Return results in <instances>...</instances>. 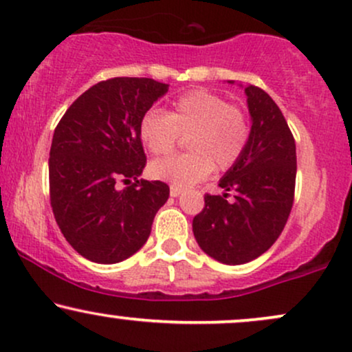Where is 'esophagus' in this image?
<instances>
[{
  "mask_svg": "<svg viewBox=\"0 0 352 352\" xmlns=\"http://www.w3.org/2000/svg\"><path fill=\"white\" fill-rule=\"evenodd\" d=\"M181 192H183V191H181L179 188H175V186H171V189H169V194H171V197H177Z\"/></svg>",
  "mask_w": 352,
  "mask_h": 352,
  "instance_id": "1",
  "label": "esophagus"
}]
</instances>
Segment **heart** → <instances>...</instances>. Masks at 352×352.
Wrapping results in <instances>:
<instances>
[{
  "instance_id": "1",
  "label": "heart",
  "mask_w": 352,
  "mask_h": 352,
  "mask_svg": "<svg viewBox=\"0 0 352 352\" xmlns=\"http://www.w3.org/2000/svg\"><path fill=\"white\" fill-rule=\"evenodd\" d=\"M179 135H186L189 153L155 161L150 175L175 188H188L204 179L214 166L229 169L237 163L249 140V125L243 111L224 97L191 90L177 97L168 113L151 109L140 122L142 142L155 156L169 155Z\"/></svg>"
}]
</instances>
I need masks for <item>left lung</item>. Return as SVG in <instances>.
<instances>
[{"mask_svg":"<svg viewBox=\"0 0 352 352\" xmlns=\"http://www.w3.org/2000/svg\"><path fill=\"white\" fill-rule=\"evenodd\" d=\"M239 85L252 120L249 140L219 181L222 196L206 194L192 221L201 249L226 265L252 262L274 245L290 216L296 177L295 140L278 105L258 87ZM229 190L232 201H226Z\"/></svg>","mask_w":352,"mask_h":352,"instance_id":"8db88e82","label":"left lung"}]
</instances>
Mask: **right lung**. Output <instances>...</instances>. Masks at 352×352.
<instances>
[{
	"mask_svg": "<svg viewBox=\"0 0 352 352\" xmlns=\"http://www.w3.org/2000/svg\"><path fill=\"white\" fill-rule=\"evenodd\" d=\"M169 85L115 77L69 107L52 136L49 188L65 241L95 263H118L146 243L168 184L138 179L144 156L140 122ZM122 179L135 184L118 190Z\"/></svg>",
	"mask_w": 352,
	"mask_h": 352,
	"instance_id": "obj_1",
	"label": "right lung"
}]
</instances>
